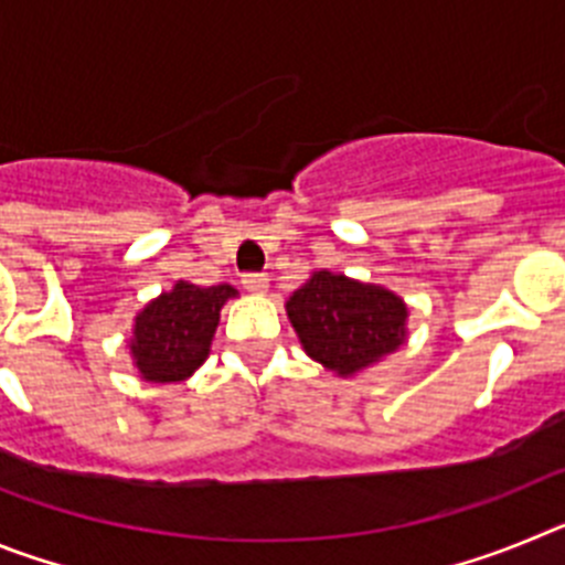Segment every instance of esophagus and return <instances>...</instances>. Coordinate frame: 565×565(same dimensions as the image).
I'll use <instances>...</instances> for the list:
<instances>
[{
	"instance_id": "34e87169",
	"label": "esophagus",
	"mask_w": 565,
	"mask_h": 565,
	"mask_svg": "<svg viewBox=\"0 0 565 565\" xmlns=\"http://www.w3.org/2000/svg\"><path fill=\"white\" fill-rule=\"evenodd\" d=\"M243 288H246V291H252V294H263L268 288V277H266V274H257V271L243 274Z\"/></svg>"
}]
</instances>
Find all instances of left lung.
Segmentation results:
<instances>
[{
    "mask_svg": "<svg viewBox=\"0 0 565 565\" xmlns=\"http://www.w3.org/2000/svg\"><path fill=\"white\" fill-rule=\"evenodd\" d=\"M299 342L328 371L356 373L404 342L407 308L396 294L342 274L317 271L288 299Z\"/></svg>",
    "mask_w": 565,
    "mask_h": 565,
    "instance_id": "obj_1",
    "label": "left lung"
}]
</instances>
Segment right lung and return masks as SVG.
Instances as JSON below:
<instances>
[{
    "instance_id": "right-lung-1",
    "label": "right lung",
    "mask_w": 565,
    "mask_h": 565,
    "mask_svg": "<svg viewBox=\"0 0 565 565\" xmlns=\"http://www.w3.org/2000/svg\"><path fill=\"white\" fill-rule=\"evenodd\" d=\"M232 286L201 288L178 282L149 302L135 319L132 356L147 382H181L209 356L221 308L234 297Z\"/></svg>"
}]
</instances>
